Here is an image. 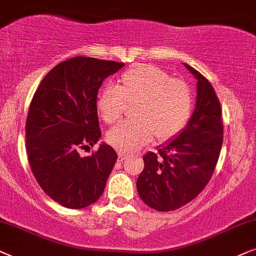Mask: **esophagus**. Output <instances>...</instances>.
<instances>
[{"mask_svg": "<svg viewBox=\"0 0 256 256\" xmlns=\"http://www.w3.org/2000/svg\"><path fill=\"white\" fill-rule=\"evenodd\" d=\"M126 159V154L125 153H122V152H119L118 153V162H122V160H125Z\"/></svg>", "mask_w": 256, "mask_h": 256, "instance_id": "esophagus-1", "label": "esophagus"}]
</instances>
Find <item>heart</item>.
I'll use <instances>...</instances> for the list:
<instances>
[{
  "mask_svg": "<svg viewBox=\"0 0 256 256\" xmlns=\"http://www.w3.org/2000/svg\"><path fill=\"white\" fill-rule=\"evenodd\" d=\"M128 105L136 104L134 120L122 122L106 134V142L122 153L137 151L152 140L176 137L188 122L193 106L192 91L159 68L139 66L119 78L118 86H106L97 98V111L108 124L122 118Z\"/></svg>",
  "mask_w": 256,
  "mask_h": 256,
  "instance_id": "obj_1",
  "label": "heart"
}]
</instances>
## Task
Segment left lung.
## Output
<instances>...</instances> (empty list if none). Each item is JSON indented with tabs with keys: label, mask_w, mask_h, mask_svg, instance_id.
<instances>
[{
	"label": "left lung",
	"mask_w": 256,
	"mask_h": 256,
	"mask_svg": "<svg viewBox=\"0 0 256 256\" xmlns=\"http://www.w3.org/2000/svg\"><path fill=\"white\" fill-rule=\"evenodd\" d=\"M184 66L196 80V108L179 134L144 156L137 190L146 205L160 212L178 210L205 188L213 176L221 145V105L216 91L199 71Z\"/></svg>",
	"instance_id": "1"
}]
</instances>
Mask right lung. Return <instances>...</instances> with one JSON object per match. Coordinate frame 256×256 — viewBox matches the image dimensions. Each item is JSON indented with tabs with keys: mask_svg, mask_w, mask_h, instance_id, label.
Wrapping results in <instances>:
<instances>
[{
	"mask_svg": "<svg viewBox=\"0 0 256 256\" xmlns=\"http://www.w3.org/2000/svg\"><path fill=\"white\" fill-rule=\"evenodd\" d=\"M124 66L74 57L50 70L34 94L26 124L29 164L44 192L66 208L96 202L118 158L106 142L88 156L80 148L100 140L98 88Z\"/></svg>",
	"mask_w": 256,
	"mask_h": 256,
	"instance_id": "right-lung-1",
	"label": "right lung"
}]
</instances>
